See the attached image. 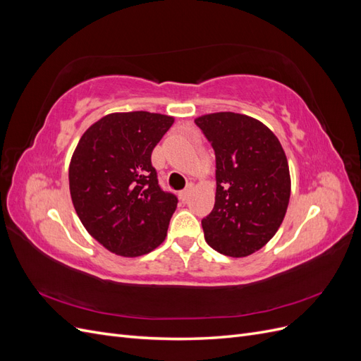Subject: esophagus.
Masks as SVG:
<instances>
[{
    "label": "esophagus",
    "mask_w": 361,
    "mask_h": 361,
    "mask_svg": "<svg viewBox=\"0 0 361 361\" xmlns=\"http://www.w3.org/2000/svg\"><path fill=\"white\" fill-rule=\"evenodd\" d=\"M192 190H194V187H192V185L190 183L187 188H185L183 191H180V192H179V197H180V200H182V202H187V200L190 199V195H191Z\"/></svg>",
    "instance_id": "esophagus-1"
}]
</instances>
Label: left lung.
Segmentation results:
<instances>
[{"label":"left lung","instance_id":"8db88e82","mask_svg":"<svg viewBox=\"0 0 361 361\" xmlns=\"http://www.w3.org/2000/svg\"><path fill=\"white\" fill-rule=\"evenodd\" d=\"M215 152L216 192L202 220L206 243L218 253L245 257L276 235L290 197L288 158L259 120L231 111L194 120Z\"/></svg>","mask_w":361,"mask_h":361}]
</instances>
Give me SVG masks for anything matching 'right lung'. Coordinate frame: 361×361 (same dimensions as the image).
Segmentation results:
<instances>
[{
	"label": "right lung",
	"mask_w": 361,
	"mask_h": 361,
	"mask_svg": "<svg viewBox=\"0 0 361 361\" xmlns=\"http://www.w3.org/2000/svg\"><path fill=\"white\" fill-rule=\"evenodd\" d=\"M173 122L149 111L106 114L76 145L72 203L85 231L111 253L143 256L167 236L178 199L161 190L150 157Z\"/></svg>",
	"instance_id": "1"
}]
</instances>
